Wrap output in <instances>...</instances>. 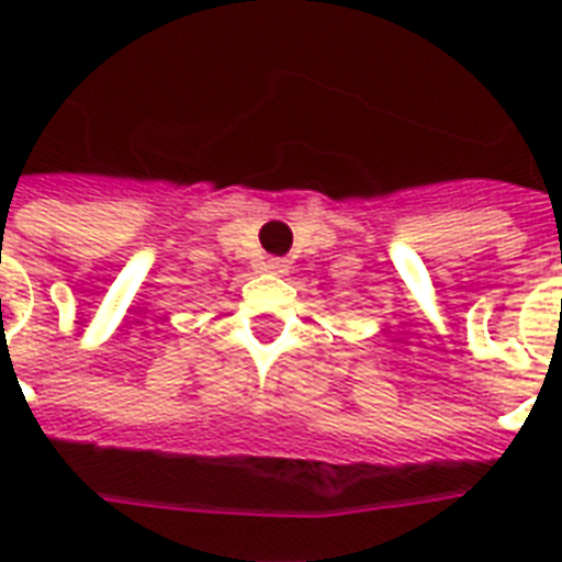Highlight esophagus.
Segmentation results:
<instances>
[{
	"instance_id": "obj_1",
	"label": "esophagus",
	"mask_w": 562,
	"mask_h": 562,
	"mask_svg": "<svg viewBox=\"0 0 562 562\" xmlns=\"http://www.w3.org/2000/svg\"><path fill=\"white\" fill-rule=\"evenodd\" d=\"M268 271H273V273H282V271H285V265H282L280 259H271V262H268Z\"/></svg>"
}]
</instances>
